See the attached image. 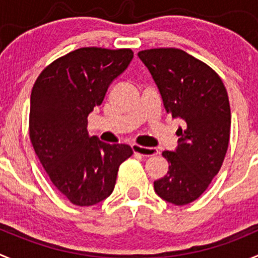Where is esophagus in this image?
Wrapping results in <instances>:
<instances>
[{
	"label": "esophagus",
	"mask_w": 258,
	"mask_h": 258,
	"mask_svg": "<svg viewBox=\"0 0 258 258\" xmlns=\"http://www.w3.org/2000/svg\"><path fill=\"white\" fill-rule=\"evenodd\" d=\"M131 147L135 154H139L141 156H154V155L159 154V150L155 149V147H145L137 144H134Z\"/></svg>",
	"instance_id": "34e87169"
}]
</instances>
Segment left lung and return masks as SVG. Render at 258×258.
I'll return each instance as SVG.
<instances>
[{"instance_id":"left-lung-1","label":"left lung","mask_w":258,"mask_h":258,"mask_svg":"<svg viewBox=\"0 0 258 258\" xmlns=\"http://www.w3.org/2000/svg\"><path fill=\"white\" fill-rule=\"evenodd\" d=\"M139 57L167 113L184 122L176 149L162 152L169 170L154 181L155 192L167 203L185 206L206 191L223 164L231 130L228 94L213 69L182 50H144Z\"/></svg>"}]
</instances>
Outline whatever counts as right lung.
Segmentation results:
<instances>
[{"mask_svg":"<svg viewBox=\"0 0 258 258\" xmlns=\"http://www.w3.org/2000/svg\"><path fill=\"white\" fill-rule=\"evenodd\" d=\"M134 59L130 49L81 47L41 72L30 98V139L62 196L91 207L112 194L118 167L134 151L87 131L88 116Z\"/></svg>","mask_w":258,"mask_h":258,"instance_id":"obj_1","label":"right lung"}]
</instances>
